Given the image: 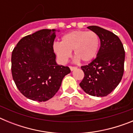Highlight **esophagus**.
I'll use <instances>...</instances> for the list:
<instances>
[{
  "instance_id": "obj_1",
  "label": "esophagus",
  "mask_w": 133,
  "mask_h": 133,
  "mask_svg": "<svg viewBox=\"0 0 133 133\" xmlns=\"http://www.w3.org/2000/svg\"><path fill=\"white\" fill-rule=\"evenodd\" d=\"M77 69V66H70V69L71 70H73Z\"/></svg>"
}]
</instances>
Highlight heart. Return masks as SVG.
Here are the masks:
<instances>
[{"label":"heart","instance_id":"b5f03b06","mask_svg":"<svg viewBox=\"0 0 133 133\" xmlns=\"http://www.w3.org/2000/svg\"><path fill=\"white\" fill-rule=\"evenodd\" d=\"M99 46V36L95 32L75 30L62 36L61 43H55L53 49L63 63L68 61L72 50L77 60L89 62L96 56Z\"/></svg>","mask_w":133,"mask_h":133}]
</instances>
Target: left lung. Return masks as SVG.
I'll use <instances>...</instances> for the list:
<instances>
[{"label": "left lung", "mask_w": 133, "mask_h": 133, "mask_svg": "<svg viewBox=\"0 0 133 133\" xmlns=\"http://www.w3.org/2000/svg\"><path fill=\"white\" fill-rule=\"evenodd\" d=\"M87 28L98 35L101 47L91 63L81 66L84 76L79 85L89 95L105 97L121 81L125 52L121 40L112 32L97 26Z\"/></svg>", "instance_id": "1"}]
</instances>
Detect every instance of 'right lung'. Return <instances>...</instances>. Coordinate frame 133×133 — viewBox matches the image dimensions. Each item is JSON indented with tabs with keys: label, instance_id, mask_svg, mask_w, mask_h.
Returning a JSON list of instances; mask_svg holds the SVG:
<instances>
[{
	"label": "right lung",
	"instance_id": "add662e5",
	"mask_svg": "<svg viewBox=\"0 0 133 133\" xmlns=\"http://www.w3.org/2000/svg\"><path fill=\"white\" fill-rule=\"evenodd\" d=\"M55 30L43 29L23 37L14 48L11 71L16 87L24 97L38 102L54 97L69 66L58 65L54 52Z\"/></svg>",
	"mask_w": 133,
	"mask_h": 133
}]
</instances>
